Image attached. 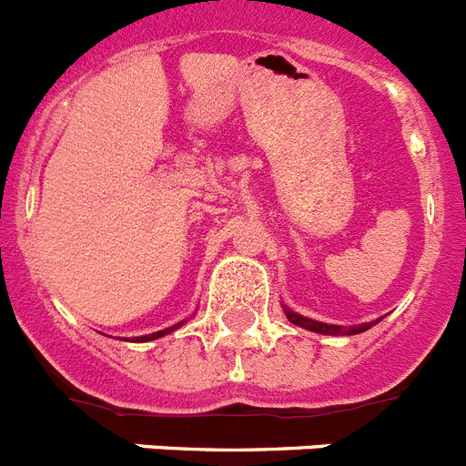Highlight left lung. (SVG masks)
Instances as JSON below:
<instances>
[{
    "instance_id": "1",
    "label": "left lung",
    "mask_w": 466,
    "mask_h": 466,
    "mask_svg": "<svg viewBox=\"0 0 466 466\" xmlns=\"http://www.w3.org/2000/svg\"><path fill=\"white\" fill-rule=\"evenodd\" d=\"M285 316H288V320L292 322V325L297 327H304V329H309V332H316V334H329V337H346V334H360V332H367L369 327L376 325V322H364V325H353V327H341V325H327V322H320V320H311V318L306 316H299V313L290 311L288 306H283Z\"/></svg>"
}]
</instances>
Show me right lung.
Listing matches in <instances>:
<instances>
[{"label": "right lung", "mask_w": 466, "mask_h": 466, "mask_svg": "<svg viewBox=\"0 0 466 466\" xmlns=\"http://www.w3.org/2000/svg\"><path fill=\"white\" fill-rule=\"evenodd\" d=\"M181 325H183V322H178V325H174V327H167V329H160V332L146 334V337H134V341H153V339H160V337H165V334L174 332V329H178V327H181Z\"/></svg>", "instance_id": "obj_1"}]
</instances>
